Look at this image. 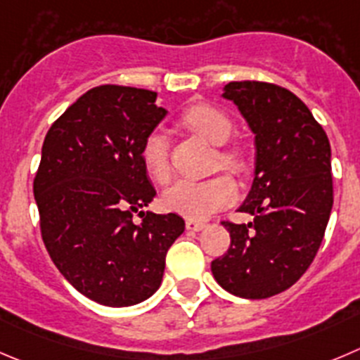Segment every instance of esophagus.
I'll return each mask as SVG.
<instances>
[{
    "instance_id": "1",
    "label": "esophagus",
    "mask_w": 360,
    "mask_h": 360,
    "mask_svg": "<svg viewBox=\"0 0 360 360\" xmlns=\"http://www.w3.org/2000/svg\"><path fill=\"white\" fill-rule=\"evenodd\" d=\"M186 228L189 229V231H201V229H203V228H207V222L194 221V219H189V221H186Z\"/></svg>"
}]
</instances>
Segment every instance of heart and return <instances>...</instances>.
<instances>
[{
    "label": "heart",
    "mask_w": 360,
    "mask_h": 360,
    "mask_svg": "<svg viewBox=\"0 0 360 360\" xmlns=\"http://www.w3.org/2000/svg\"><path fill=\"white\" fill-rule=\"evenodd\" d=\"M184 127L215 146L224 145L233 132V123L224 111L210 104L191 105L180 118ZM141 160L146 173L164 184L169 180V145L162 131H153L146 136L141 146ZM217 164L231 173L244 171V157L235 148H221ZM235 184L226 174L205 178V180H178L162 194V205L169 212L184 217L201 219L219 208L226 207L235 198Z\"/></svg>",
    "instance_id": "b5f03b06"
}]
</instances>
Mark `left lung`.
<instances>
[{
	"instance_id": "1",
	"label": "left lung",
	"mask_w": 360,
	"mask_h": 360,
	"mask_svg": "<svg viewBox=\"0 0 360 360\" xmlns=\"http://www.w3.org/2000/svg\"><path fill=\"white\" fill-rule=\"evenodd\" d=\"M255 134V178L238 210L252 222H222L228 252L212 262L215 281L242 299H269L295 285L323 240L332 210L330 143L297 95L277 84L222 88Z\"/></svg>"
}]
</instances>
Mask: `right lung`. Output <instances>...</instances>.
<instances>
[{
	"label": "right lung",
	"mask_w": 360,
	"mask_h": 360,
	"mask_svg": "<svg viewBox=\"0 0 360 360\" xmlns=\"http://www.w3.org/2000/svg\"><path fill=\"white\" fill-rule=\"evenodd\" d=\"M155 98L141 88L97 86L44 139L33 182L42 240L65 279L102 306L152 297L167 249L186 229L180 215L143 212L157 193L141 146L167 115ZM136 211L143 217L139 225L131 221Z\"/></svg>",
	"instance_id": "obj_1"
}]
</instances>
